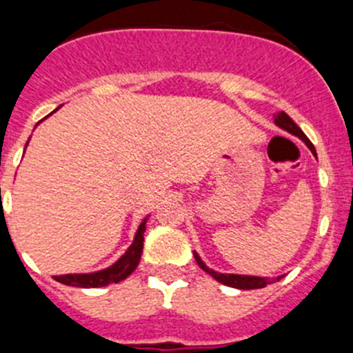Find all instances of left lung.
Here are the masks:
<instances>
[{"label":"left lung","instance_id":"obj_1","mask_svg":"<svg viewBox=\"0 0 353 353\" xmlns=\"http://www.w3.org/2000/svg\"><path fill=\"white\" fill-rule=\"evenodd\" d=\"M274 123H276L279 129L286 130V132L293 134V136H297L299 139H302V141L305 143V146L313 152V155L316 157V150H314L313 143L307 139V136H305L304 132H302L301 127L295 123V121L292 120V118L288 117V114L285 113V111H279L277 114H274ZM194 258H196V263L201 267V269L205 270V272L208 274V276H212L215 279V281L223 283V285L226 286H232V288H239V290H256V288H265L267 285H270V283L274 281H279L283 276L279 277H274V279H270V277H260V276H244V274H223V272H215L214 269H208L207 265H205V261L199 258L198 252L194 251Z\"/></svg>","mask_w":353,"mask_h":353}]
</instances>
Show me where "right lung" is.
<instances>
[{"label": "right lung", "mask_w": 353, "mask_h": 353, "mask_svg": "<svg viewBox=\"0 0 353 353\" xmlns=\"http://www.w3.org/2000/svg\"><path fill=\"white\" fill-rule=\"evenodd\" d=\"M52 113H54V111H52ZM146 221H148V217H145V219L141 221V224H139L138 232H136V236H134L132 244L129 245V249H127V251L120 256V260L114 261L111 267L88 274H65V276H54V279L58 283H61V285L76 286V288H102V286L123 281L125 277H129L130 274L136 270V267L139 265V260H141L143 240H145L143 235H145L146 230Z\"/></svg>", "instance_id": "obj_1"}]
</instances>
